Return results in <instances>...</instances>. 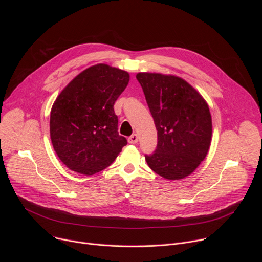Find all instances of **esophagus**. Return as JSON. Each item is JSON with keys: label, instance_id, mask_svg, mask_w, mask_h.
Segmentation results:
<instances>
[{"label": "esophagus", "instance_id": "1", "mask_svg": "<svg viewBox=\"0 0 262 262\" xmlns=\"http://www.w3.org/2000/svg\"><path fill=\"white\" fill-rule=\"evenodd\" d=\"M138 141H139V138H138L137 134H133L128 138V143H130V144H136V143H138Z\"/></svg>", "mask_w": 262, "mask_h": 262}]
</instances>
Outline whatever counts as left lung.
<instances>
[{
  "label": "left lung",
  "instance_id": "obj_1",
  "mask_svg": "<svg viewBox=\"0 0 262 262\" xmlns=\"http://www.w3.org/2000/svg\"><path fill=\"white\" fill-rule=\"evenodd\" d=\"M158 130L152 155H145L152 171L181 179L205 159L211 140V116L203 97L184 80L161 73L137 74Z\"/></svg>",
  "mask_w": 262,
  "mask_h": 262
}]
</instances>
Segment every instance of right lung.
Wrapping results in <instances>:
<instances>
[{"label": "right lung", "mask_w": 262, "mask_h": 262, "mask_svg": "<svg viewBox=\"0 0 262 262\" xmlns=\"http://www.w3.org/2000/svg\"><path fill=\"white\" fill-rule=\"evenodd\" d=\"M128 82L126 71L97 64L81 72L57 97L51 111V139L70 170L85 175L100 172L127 144L118 133L114 103Z\"/></svg>", "instance_id": "right-lung-1"}]
</instances>
